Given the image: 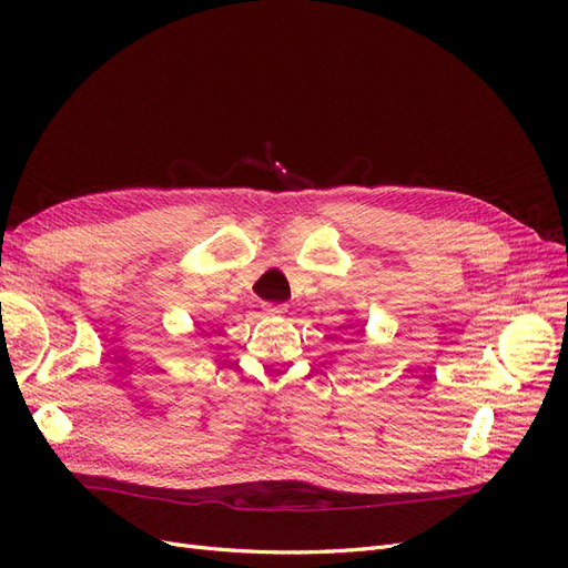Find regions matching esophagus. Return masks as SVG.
<instances>
[{
    "label": "esophagus",
    "mask_w": 568,
    "mask_h": 568,
    "mask_svg": "<svg viewBox=\"0 0 568 568\" xmlns=\"http://www.w3.org/2000/svg\"><path fill=\"white\" fill-rule=\"evenodd\" d=\"M263 311H265V315H270V317H282V315L286 313V305H274V303H267V305H263Z\"/></svg>",
    "instance_id": "obj_1"
}]
</instances>
